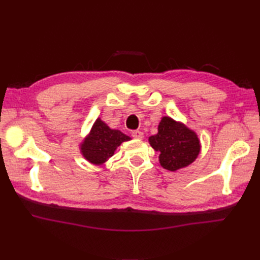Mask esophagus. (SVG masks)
<instances>
[{"mask_svg":"<svg viewBox=\"0 0 260 260\" xmlns=\"http://www.w3.org/2000/svg\"><path fill=\"white\" fill-rule=\"evenodd\" d=\"M131 136H132V138H135V139H142L144 137L143 132H141L139 130H133L131 132Z\"/></svg>","mask_w":260,"mask_h":260,"instance_id":"obj_1","label":"esophagus"}]
</instances>
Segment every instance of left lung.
I'll list each match as a JSON object with an SVG mask.
<instances>
[{
	"instance_id": "obj_1",
	"label": "left lung",
	"mask_w": 260,
	"mask_h": 260,
	"mask_svg": "<svg viewBox=\"0 0 260 260\" xmlns=\"http://www.w3.org/2000/svg\"><path fill=\"white\" fill-rule=\"evenodd\" d=\"M148 141L155 151L159 153L161 166L170 171L193 162L201 148L195 132L169 117L162 118L158 125V133L152 136Z\"/></svg>"
}]
</instances>
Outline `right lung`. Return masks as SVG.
Returning <instances> with one entry per match:
<instances>
[{
	"mask_svg": "<svg viewBox=\"0 0 260 260\" xmlns=\"http://www.w3.org/2000/svg\"><path fill=\"white\" fill-rule=\"evenodd\" d=\"M129 140L130 138L119 130L109 129L108 125L99 118L81 146L82 154L92 164H103L114 155L118 146Z\"/></svg>",
	"mask_w": 260,
	"mask_h": 260,
	"instance_id": "add662e5",
	"label": "right lung"
}]
</instances>
